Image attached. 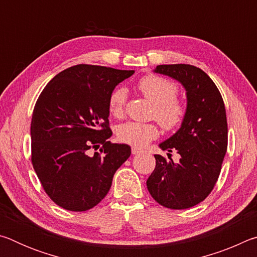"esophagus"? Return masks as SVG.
<instances>
[{
	"instance_id": "obj_1",
	"label": "esophagus",
	"mask_w": 257,
	"mask_h": 257,
	"mask_svg": "<svg viewBox=\"0 0 257 257\" xmlns=\"http://www.w3.org/2000/svg\"><path fill=\"white\" fill-rule=\"evenodd\" d=\"M141 150H139V149H136V147H133V149H132V153L134 154V155H136V154H139V153H141Z\"/></svg>"
}]
</instances>
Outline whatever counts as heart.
I'll return each instance as SVG.
<instances>
[{"label": "heart", "instance_id": "heart-1", "mask_svg": "<svg viewBox=\"0 0 257 257\" xmlns=\"http://www.w3.org/2000/svg\"><path fill=\"white\" fill-rule=\"evenodd\" d=\"M137 88L143 96L154 104L152 116L167 132H173L185 121L187 106L184 101L177 97L179 88L176 82L167 78L147 75L139 79ZM127 102V90L122 87L115 88L108 96V110L114 116H121ZM159 129L154 123L127 122L119 125L116 137L123 144L142 149L150 142L158 138Z\"/></svg>", "mask_w": 257, "mask_h": 257}]
</instances>
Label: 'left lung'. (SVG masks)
Instances as JSON below:
<instances>
[{
	"label": "left lung",
	"mask_w": 257,
	"mask_h": 257,
	"mask_svg": "<svg viewBox=\"0 0 257 257\" xmlns=\"http://www.w3.org/2000/svg\"><path fill=\"white\" fill-rule=\"evenodd\" d=\"M154 71L185 87L187 114L180 129L160 144L163 151H177L179 162L155 154V169L146 185L161 205L184 210L203 202L220 176L228 147L225 107L216 85L202 69L182 63L161 64Z\"/></svg>",
	"instance_id": "8db88e82"
}]
</instances>
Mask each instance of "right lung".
Returning a JSON list of instances; mask_svg holds the SVG:
<instances>
[{
    "label": "right lung",
    "instance_id": "add662e5",
    "mask_svg": "<svg viewBox=\"0 0 257 257\" xmlns=\"http://www.w3.org/2000/svg\"><path fill=\"white\" fill-rule=\"evenodd\" d=\"M134 70L77 64L58 73L35 104L32 163L45 193L64 210H90L106 196L130 146L107 139L108 96ZM92 148L99 149L89 155Z\"/></svg>",
    "mask_w": 257,
    "mask_h": 257
}]
</instances>
